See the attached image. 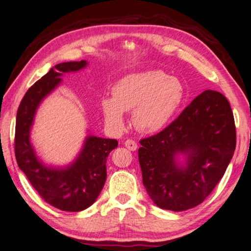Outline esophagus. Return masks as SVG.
Masks as SVG:
<instances>
[{
    "mask_svg": "<svg viewBox=\"0 0 251 251\" xmlns=\"http://www.w3.org/2000/svg\"><path fill=\"white\" fill-rule=\"evenodd\" d=\"M125 147L128 150H130V151H136L137 150V148H138V146H137V144H136V141H134V140H131V139H127L126 141H125Z\"/></svg>",
    "mask_w": 251,
    "mask_h": 251,
    "instance_id": "esophagus-1",
    "label": "esophagus"
}]
</instances>
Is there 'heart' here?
Segmentation results:
<instances>
[{
	"label": "heart",
	"mask_w": 251,
	"mask_h": 251,
	"mask_svg": "<svg viewBox=\"0 0 251 251\" xmlns=\"http://www.w3.org/2000/svg\"><path fill=\"white\" fill-rule=\"evenodd\" d=\"M185 87L177 77L162 71H146L121 78L113 87V97L101 100L103 117L120 132L126 127L125 112L132 111L135 126L147 134L170 125L185 99Z\"/></svg>",
	"instance_id": "1"
}]
</instances>
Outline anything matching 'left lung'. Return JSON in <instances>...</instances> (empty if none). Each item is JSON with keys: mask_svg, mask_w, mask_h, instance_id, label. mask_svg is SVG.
<instances>
[{"mask_svg": "<svg viewBox=\"0 0 251 251\" xmlns=\"http://www.w3.org/2000/svg\"><path fill=\"white\" fill-rule=\"evenodd\" d=\"M142 183L159 208L185 211L208 197L236 147L232 109L222 93L205 90L164 130L140 140Z\"/></svg>", "mask_w": 251, "mask_h": 251, "instance_id": "obj_1", "label": "left lung"}]
</instances>
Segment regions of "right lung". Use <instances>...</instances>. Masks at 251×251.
I'll list each match as a JSON object with an SVG mask.
<instances>
[{
    "mask_svg": "<svg viewBox=\"0 0 251 251\" xmlns=\"http://www.w3.org/2000/svg\"><path fill=\"white\" fill-rule=\"evenodd\" d=\"M87 66L88 62L83 60L60 63L52 67L29 88L16 117L15 155L19 169L46 202L68 212H79L95 203L106 180V159L119 142L88 134L71 163L53 165L44 163L37 154L31 142V129L39 106L61 85L62 77Z\"/></svg>",
    "mask_w": 251,
    "mask_h": 251,
    "instance_id": "1",
    "label": "right lung"
}]
</instances>
